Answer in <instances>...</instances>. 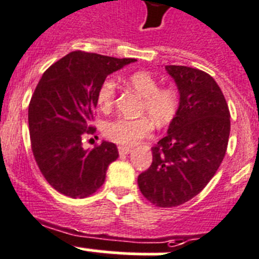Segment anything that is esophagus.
Wrapping results in <instances>:
<instances>
[{
    "label": "esophagus",
    "instance_id": "34e87169",
    "mask_svg": "<svg viewBox=\"0 0 259 259\" xmlns=\"http://www.w3.org/2000/svg\"><path fill=\"white\" fill-rule=\"evenodd\" d=\"M118 151H119V155L122 156V155H127V154L131 153V149L124 148V146H119V148H118Z\"/></svg>",
    "mask_w": 259,
    "mask_h": 259
}]
</instances>
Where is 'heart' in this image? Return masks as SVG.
Segmentation results:
<instances>
[{
    "label": "heart",
    "mask_w": 259,
    "mask_h": 259,
    "mask_svg": "<svg viewBox=\"0 0 259 259\" xmlns=\"http://www.w3.org/2000/svg\"><path fill=\"white\" fill-rule=\"evenodd\" d=\"M128 84L142 96L141 113L148 114L156 125H164L175 117L179 108V95L170 87H159L150 73L135 72L127 78ZM97 104L105 113L110 111L115 101V83L105 79L97 90ZM153 125L148 118H118L108 122L104 135L108 140L122 146H135L142 139L150 136Z\"/></svg>",
    "instance_id": "b5f03b06"
}]
</instances>
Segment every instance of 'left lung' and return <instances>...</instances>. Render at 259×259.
I'll list each match as a JSON object with an SVG mask.
<instances>
[{"mask_svg": "<svg viewBox=\"0 0 259 259\" xmlns=\"http://www.w3.org/2000/svg\"><path fill=\"white\" fill-rule=\"evenodd\" d=\"M180 92V105L153 163L137 179L140 191L156 207L172 208L198 195L221 165L230 136V110L208 73L167 65Z\"/></svg>", "mask_w": 259, "mask_h": 259, "instance_id": "8db88e82", "label": "left lung"}]
</instances>
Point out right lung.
<instances>
[{
    "mask_svg": "<svg viewBox=\"0 0 259 259\" xmlns=\"http://www.w3.org/2000/svg\"><path fill=\"white\" fill-rule=\"evenodd\" d=\"M135 61L73 51L52 64L38 82L28 108L30 144L38 168L60 194L86 198L105 181L109 164L118 158L117 146L103 141L84 150L82 140L96 131L91 122L101 83Z\"/></svg>",
    "mask_w": 259,
    "mask_h": 259,
    "instance_id": "right-lung-1",
    "label": "right lung"
}]
</instances>
